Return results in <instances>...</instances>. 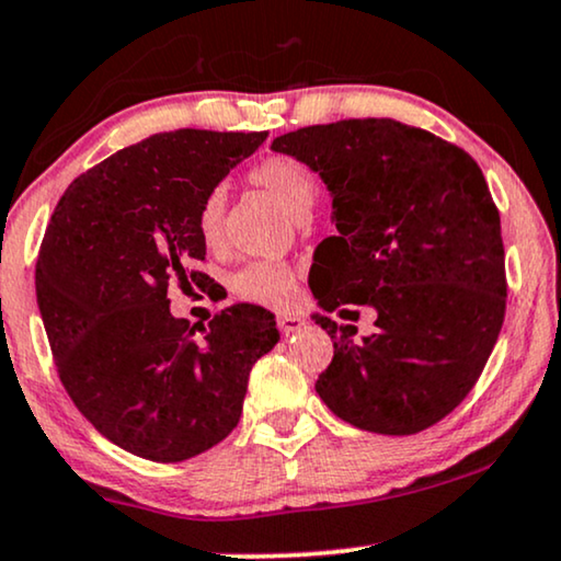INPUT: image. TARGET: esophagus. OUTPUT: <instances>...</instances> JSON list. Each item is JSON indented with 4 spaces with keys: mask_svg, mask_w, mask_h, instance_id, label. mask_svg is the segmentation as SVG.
<instances>
[{
    "mask_svg": "<svg viewBox=\"0 0 561 561\" xmlns=\"http://www.w3.org/2000/svg\"><path fill=\"white\" fill-rule=\"evenodd\" d=\"M276 325H279V331L289 336V333H297L305 325V318L302 316H295V313H285L276 318Z\"/></svg>",
    "mask_w": 561,
    "mask_h": 561,
    "instance_id": "34e87169",
    "label": "esophagus"
}]
</instances>
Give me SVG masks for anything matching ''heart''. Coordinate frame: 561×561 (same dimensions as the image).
<instances>
[{"label":"heart","mask_w":561,"mask_h":561,"mask_svg":"<svg viewBox=\"0 0 561 561\" xmlns=\"http://www.w3.org/2000/svg\"><path fill=\"white\" fill-rule=\"evenodd\" d=\"M256 186L268 191L289 215L310 211L318 194V181L305 162L289 154H268L248 173ZM196 230L204 245L217 248L225 238V194L219 188L202 198L196 211ZM232 293L240 300L282 308L295 297V272L282 261H251L232 276Z\"/></svg>","instance_id":"obj_1"}]
</instances>
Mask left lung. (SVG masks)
<instances>
[{
	"instance_id": "8db88e82",
	"label": "left lung",
	"mask_w": 561,
	"mask_h": 561,
	"mask_svg": "<svg viewBox=\"0 0 561 561\" xmlns=\"http://www.w3.org/2000/svg\"><path fill=\"white\" fill-rule=\"evenodd\" d=\"M272 150L331 194L336 236L318 245V305L378 313L363 342L354 325L313 316L333 339L318 396L378 435L432 427L469 396L505 321V248L484 173L460 147L393 118L305 126Z\"/></svg>"
}]
</instances>
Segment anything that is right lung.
<instances>
[{
	"label": "right lung",
	"instance_id": "right-lung-1",
	"mask_svg": "<svg viewBox=\"0 0 561 561\" xmlns=\"http://www.w3.org/2000/svg\"><path fill=\"white\" fill-rule=\"evenodd\" d=\"M266 131L179 129L124 147L64 191L35 264L56 370L92 427L134 456L179 463L236 430L256 359L279 342L259 305L207 329L170 313L202 285L196 211ZM205 336L195 339V331Z\"/></svg>",
	"mask_w": 561,
	"mask_h": 561
}]
</instances>
